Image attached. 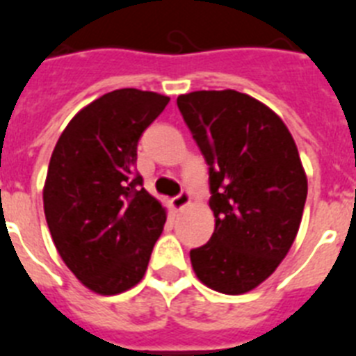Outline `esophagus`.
<instances>
[{
	"mask_svg": "<svg viewBox=\"0 0 356 356\" xmlns=\"http://www.w3.org/2000/svg\"><path fill=\"white\" fill-rule=\"evenodd\" d=\"M188 204H190V193H188V190H182L177 197L172 199V206H174V209H177V211H181L182 208H186Z\"/></svg>",
	"mask_w": 356,
	"mask_h": 356,
	"instance_id": "34e87169",
	"label": "esophagus"
}]
</instances>
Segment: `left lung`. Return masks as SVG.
I'll return each mask as SVG.
<instances>
[{
  "mask_svg": "<svg viewBox=\"0 0 356 356\" xmlns=\"http://www.w3.org/2000/svg\"><path fill=\"white\" fill-rule=\"evenodd\" d=\"M177 107L209 166L215 215L191 265L209 289L245 293L276 270L299 231L308 182L298 147L276 113L233 89L181 95Z\"/></svg>",
  "mask_w": 356,
  "mask_h": 356,
  "instance_id": "obj_1",
  "label": "left lung"
}]
</instances>
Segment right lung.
Here are the masks:
<instances>
[{"instance_id": "obj_1", "label": "right lung", "mask_w": 356, "mask_h": 356, "mask_svg": "<svg viewBox=\"0 0 356 356\" xmlns=\"http://www.w3.org/2000/svg\"><path fill=\"white\" fill-rule=\"evenodd\" d=\"M152 91L116 89L75 114L46 175L44 215L58 254L92 292L140 283L166 211L136 170L138 141L168 105Z\"/></svg>"}]
</instances>
